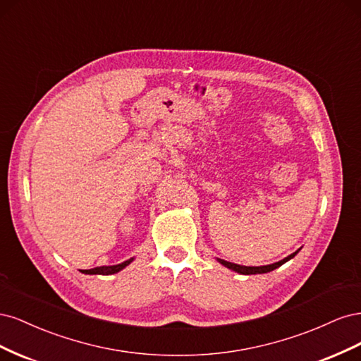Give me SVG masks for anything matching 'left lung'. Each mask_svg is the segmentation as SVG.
Returning a JSON list of instances; mask_svg holds the SVG:
<instances>
[{
  "label": "left lung",
  "mask_w": 361,
  "mask_h": 361,
  "mask_svg": "<svg viewBox=\"0 0 361 361\" xmlns=\"http://www.w3.org/2000/svg\"><path fill=\"white\" fill-rule=\"evenodd\" d=\"M298 251H295V253H292L290 256L285 257L280 262H276V264H271V265H264V267H244V265H236V264H232V262H227V260H223V259H216L218 262H220L221 265H224L226 268L232 269L235 272H239V274H245V276H250V274H265V272H269L272 269H276L279 267H281L285 262L290 260L295 255H297Z\"/></svg>",
  "instance_id": "1"
}]
</instances>
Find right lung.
Masks as SVG:
<instances>
[{"mask_svg": "<svg viewBox=\"0 0 361 361\" xmlns=\"http://www.w3.org/2000/svg\"><path fill=\"white\" fill-rule=\"evenodd\" d=\"M134 260V257H130L125 262H122V264L118 265H111V267H96V268H92V269H82L81 272H84V274H101V276H110V274H116V272L122 271L125 267H128L130 262Z\"/></svg>", "mask_w": 361, "mask_h": 361, "instance_id": "1", "label": "right lung"}]
</instances>
